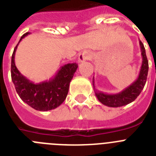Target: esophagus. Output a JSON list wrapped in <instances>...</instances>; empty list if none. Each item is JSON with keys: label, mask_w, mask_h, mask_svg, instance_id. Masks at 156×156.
<instances>
[{"label": "esophagus", "mask_w": 156, "mask_h": 156, "mask_svg": "<svg viewBox=\"0 0 156 156\" xmlns=\"http://www.w3.org/2000/svg\"><path fill=\"white\" fill-rule=\"evenodd\" d=\"M90 56H91V55L89 51H86L81 52L78 56V62H79V63L85 62L86 61H87L88 59L90 58Z\"/></svg>", "instance_id": "obj_1"}]
</instances>
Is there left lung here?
I'll return each mask as SVG.
<instances>
[{
	"label": "left lung",
	"instance_id": "1",
	"mask_svg": "<svg viewBox=\"0 0 156 156\" xmlns=\"http://www.w3.org/2000/svg\"><path fill=\"white\" fill-rule=\"evenodd\" d=\"M142 57V64L140 66V73H139L137 79L132 83L131 84L126 87L123 90L117 94H106L104 92L98 90L94 86V79L93 78V87L95 95L98 100L101 104L108 107H121L131 103L138 97L140 92L142 91L143 88L145 85L148 72V62L146 56L145 49L144 44L140 41H139Z\"/></svg>",
	"mask_w": 156,
	"mask_h": 156
}]
</instances>
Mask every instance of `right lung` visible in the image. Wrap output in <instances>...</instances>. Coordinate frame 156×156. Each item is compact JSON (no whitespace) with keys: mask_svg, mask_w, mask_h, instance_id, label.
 Wrapping results in <instances>:
<instances>
[{"mask_svg":"<svg viewBox=\"0 0 156 156\" xmlns=\"http://www.w3.org/2000/svg\"><path fill=\"white\" fill-rule=\"evenodd\" d=\"M27 33L22 36L20 41L29 35ZM18 44L12 56L11 74L16 92L20 98L33 108L38 111H48L56 108L66 98L70 81L78 68L76 63H69L62 66L57 73L49 80L35 83L22 75L15 63V55Z\"/></svg>","mask_w":156,"mask_h":156,"instance_id":"right-lung-1","label":"right lung"}]
</instances>
